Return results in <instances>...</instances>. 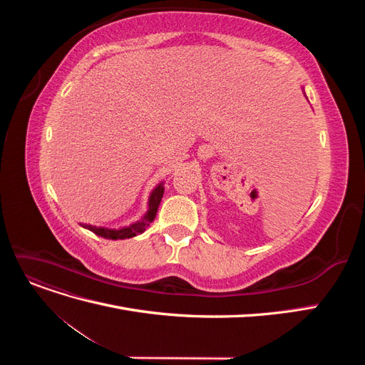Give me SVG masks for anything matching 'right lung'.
<instances>
[{"label":"right lung","instance_id":"obj_1","mask_svg":"<svg viewBox=\"0 0 365 365\" xmlns=\"http://www.w3.org/2000/svg\"><path fill=\"white\" fill-rule=\"evenodd\" d=\"M163 195H164V184L160 182L155 189L152 190L150 196H149V202H148V212L146 215L143 216L137 222L130 224L129 227H121V228H105V227H94V225H88V224H82L83 228H88L90 231H93L94 235L97 236H102L105 239H129V237H134L137 235H141L143 231H145L152 222L153 219L157 216L158 212V207L160 202L163 200Z\"/></svg>","mask_w":365,"mask_h":365}]
</instances>
